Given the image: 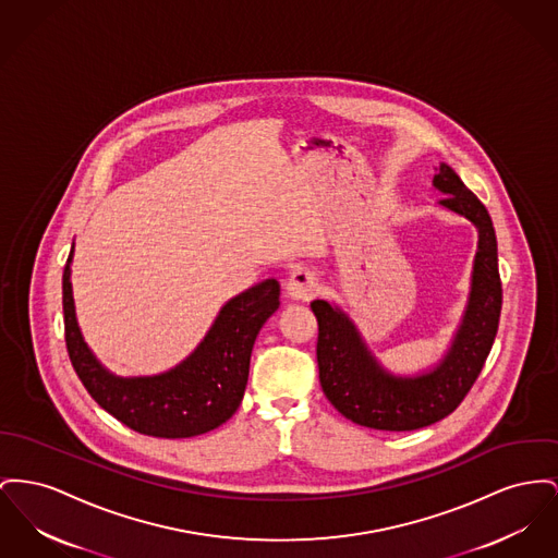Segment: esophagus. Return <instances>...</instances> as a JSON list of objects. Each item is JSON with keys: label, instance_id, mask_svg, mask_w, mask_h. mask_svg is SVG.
<instances>
[{"label": "esophagus", "instance_id": "esophagus-1", "mask_svg": "<svg viewBox=\"0 0 558 558\" xmlns=\"http://www.w3.org/2000/svg\"><path fill=\"white\" fill-rule=\"evenodd\" d=\"M284 289H287V295L295 301H310L320 293V282L312 271L295 269L287 280Z\"/></svg>", "mask_w": 558, "mask_h": 558}]
</instances>
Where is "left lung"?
<instances>
[{"mask_svg": "<svg viewBox=\"0 0 558 558\" xmlns=\"http://www.w3.org/2000/svg\"><path fill=\"white\" fill-rule=\"evenodd\" d=\"M434 187L447 196L442 206L463 215L478 228L472 293L458 337L432 373L398 379L373 361L356 327L328 301H314L318 320V371L328 402L359 426L407 432L432 426L451 415L478 379L492 352L501 314V280L497 240L485 204L474 196L451 166L440 165Z\"/></svg>", "mask_w": 558, "mask_h": 558, "instance_id": "left-lung-1", "label": "left lung"}]
</instances>
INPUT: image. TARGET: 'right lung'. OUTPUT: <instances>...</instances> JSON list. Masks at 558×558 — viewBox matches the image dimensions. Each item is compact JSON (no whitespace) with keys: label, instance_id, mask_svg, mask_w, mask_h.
Masks as SVG:
<instances>
[{"label":"right lung","instance_id":"1","mask_svg":"<svg viewBox=\"0 0 558 558\" xmlns=\"http://www.w3.org/2000/svg\"><path fill=\"white\" fill-rule=\"evenodd\" d=\"M71 257L73 248L63 271L66 352L95 402L124 426L156 438H190L226 424L242 402L255 339L280 305L278 280L231 299L196 352L177 368L120 379L100 366L82 339L69 282Z\"/></svg>","mask_w":558,"mask_h":558}]
</instances>
